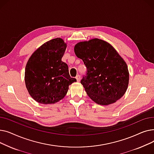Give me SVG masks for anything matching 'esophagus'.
<instances>
[{"label": "esophagus", "mask_w": 154, "mask_h": 154, "mask_svg": "<svg viewBox=\"0 0 154 154\" xmlns=\"http://www.w3.org/2000/svg\"><path fill=\"white\" fill-rule=\"evenodd\" d=\"M76 79H77V82H79L80 80V75H77L76 76Z\"/></svg>", "instance_id": "1"}]
</instances>
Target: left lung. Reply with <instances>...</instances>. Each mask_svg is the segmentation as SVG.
Returning <instances> with one entry per match:
<instances>
[{
  "mask_svg": "<svg viewBox=\"0 0 154 154\" xmlns=\"http://www.w3.org/2000/svg\"><path fill=\"white\" fill-rule=\"evenodd\" d=\"M74 52L87 69V76L80 83L94 102L108 106L125 94L129 72L126 62L114 47L95 38L77 43Z\"/></svg>",
  "mask_w": 154,
  "mask_h": 154,
  "instance_id": "8db88e82",
  "label": "left lung"
}]
</instances>
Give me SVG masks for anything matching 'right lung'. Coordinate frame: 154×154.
Here are the masks:
<instances>
[{"label": "right lung", "instance_id": "1", "mask_svg": "<svg viewBox=\"0 0 154 154\" xmlns=\"http://www.w3.org/2000/svg\"><path fill=\"white\" fill-rule=\"evenodd\" d=\"M67 44L61 38L44 43L32 54L25 70V83L30 95L42 104L55 103L76 82L70 77L67 64L62 61Z\"/></svg>", "mask_w": 154, "mask_h": 154}]
</instances>
